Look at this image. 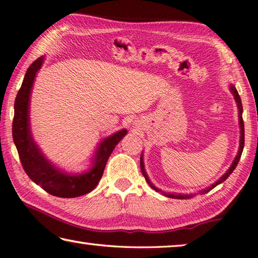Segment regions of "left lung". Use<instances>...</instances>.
Wrapping results in <instances>:
<instances>
[{"mask_svg": "<svg viewBox=\"0 0 258 258\" xmlns=\"http://www.w3.org/2000/svg\"><path fill=\"white\" fill-rule=\"evenodd\" d=\"M229 90H230V92H231V94L234 95L235 101H236L237 106H238V116H239V128H240L239 149H238V153H237V155H236L234 162H232L231 166L227 169V172H226L225 174H223L222 176H221L219 179H218L217 182L213 183L212 185H210L209 187L203 188V189H201V191H199V194H205V193H207V192H209V191H211V189H212L213 187H216V186L218 185V184L225 182L226 179H227L228 177H229V175H230L232 172H234V169L236 168L237 164H238V162H239V159H240L242 149H244V144H245V134H244V130H245V129H244V121H242V104H241V100H240L239 94H238V91L236 90L235 85L230 84V85H229ZM140 168H142V173H143V175L145 176L146 181H147V183L149 184V186L152 187L153 189H155V191H156V192H160V193H162L163 196H165V197H168V198H172V199H179V200H185V199H191V198H193V197L197 194V193L184 194V193H165V192H162V189L157 188L156 186L154 185V184H153L152 182H150L148 175H147V173H146L145 165H144V155H143V153H142V156H140Z\"/></svg>", "mask_w": 258, "mask_h": 258, "instance_id": "obj_1", "label": "left lung"}]
</instances>
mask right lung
I'll return each instance as SVG.
<instances>
[{
  "label": "right lung",
  "instance_id": "1",
  "mask_svg": "<svg viewBox=\"0 0 258 258\" xmlns=\"http://www.w3.org/2000/svg\"><path fill=\"white\" fill-rule=\"evenodd\" d=\"M43 60L45 57L41 56L29 66L17 94L12 124L13 142L24 172L37 185H40L51 196L77 198L90 193L96 187L110 155L128 131L121 129L100 142L91 167L85 172L69 173L52 164L39 148L30 128V96L37 73L41 69Z\"/></svg>",
  "mask_w": 258,
  "mask_h": 258
}]
</instances>
